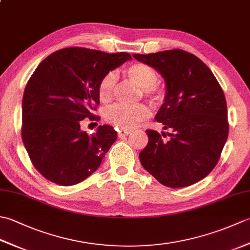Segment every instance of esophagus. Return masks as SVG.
<instances>
[{"instance_id":"1","label":"esophagus","mask_w":250,"mask_h":250,"mask_svg":"<svg viewBox=\"0 0 250 250\" xmlns=\"http://www.w3.org/2000/svg\"><path fill=\"white\" fill-rule=\"evenodd\" d=\"M130 134V131L129 130H125V129H119L118 130V136L119 137H125L126 135Z\"/></svg>"}]
</instances>
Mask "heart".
Here are the masks:
<instances>
[{"mask_svg":"<svg viewBox=\"0 0 250 250\" xmlns=\"http://www.w3.org/2000/svg\"><path fill=\"white\" fill-rule=\"evenodd\" d=\"M125 74L132 83L142 89L143 95L152 105H160L164 101V92L157 86L158 73L145 63H133L125 70ZM116 76L114 73H107L99 83L98 92L103 102H108L114 95ZM149 116V110L143 104L124 105L116 104L105 113V120L109 125L120 129H133Z\"/></svg>","mask_w":250,"mask_h":250,"instance_id":"heart-1","label":"heart"}]
</instances>
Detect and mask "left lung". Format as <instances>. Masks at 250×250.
Returning a JSON list of instances; mask_svg holds the SVG:
<instances>
[{
    "label": "left lung",
    "mask_w": 250,
    "mask_h": 250,
    "mask_svg": "<svg viewBox=\"0 0 250 250\" xmlns=\"http://www.w3.org/2000/svg\"><path fill=\"white\" fill-rule=\"evenodd\" d=\"M133 57L156 68L167 86L156 120L169 133L146 130L148 144L140 152L143 167L167 187L200 182L218 163L229 134L219 83L204 62L182 49Z\"/></svg>",
    "instance_id": "left-lung-1"
}]
</instances>
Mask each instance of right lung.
Masks as SVG:
<instances>
[{
    "label": "right lung",
    "instance_id": "1",
    "mask_svg": "<svg viewBox=\"0 0 250 250\" xmlns=\"http://www.w3.org/2000/svg\"><path fill=\"white\" fill-rule=\"evenodd\" d=\"M132 57L70 47L40 63L22 99L21 137L34 167L50 182L72 186L89 177L117 140L110 125L88 135L82 120H99V83Z\"/></svg>",
    "mask_w": 250,
    "mask_h": 250
}]
</instances>
